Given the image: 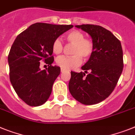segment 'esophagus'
<instances>
[{
  "label": "esophagus",
  "mask_w": 135,
  "mask_h": 135,
  "mask_svg": "<svg viewBox=\"0 0 135 135\" xmlns=\"http://www.w3.org/2000/svg\"><path fill=\"white\" fill-rule=\"evenodd\" d=\"M66 71H67V70H65V69H63V68L61 69V72L62 73H63V72H66Z\"/></svg>",
  "instance_id": "1"
}]
</instances>
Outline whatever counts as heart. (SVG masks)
Listing matches in <instances>:
<instances>
[{
  "instance_id": "1",
  "label": "heart",
  "mask_w": 135,
  "mask_h": 135,
  "mask_svg": "<svg viewBox=\"0 0 135 135\" xmlns=\"http://www.w3.org/2000/svg\"><path fill=\"white\" fill-rule=\"evenodd\" d=\"M68 42L74 44L71 56H59L56 59V65L65 70H70L78 67L84 59L89 58L94 52V44L88 39H85V35L82 32L74 30L65 35ZM52 52L55 55H59L63 50V44L59 39H56L52 46Z\"/></svg>"
}]
</instances>
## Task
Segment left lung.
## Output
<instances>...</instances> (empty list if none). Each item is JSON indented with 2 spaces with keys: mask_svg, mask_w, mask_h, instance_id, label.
Listing matches in <instances>:
<instances>
[{
  "mask_svg": "<svg viewBox=\"0 0 135 135\" xmlns=\"http://www.w3.org/2000/svg\"><path fill=\"white\" fill-rule=\"evenodd\" d=\"M75 26L90 35L94 50L87 63L82 66L85 72H71L69 90L77 101L91 105L105 100L115 87L124 67L122 48L119 40L102 26ZM87 71L90 73L85 76Z\"/></svg>",
  "mask_w": 135,
  "mask_h": 135,
  "instance_id": "obj_1",
  "label": "left lung"
}]
</instances>
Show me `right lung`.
<instances>
[{"label":"right lung","instance_id":"right-lung-1","mask_svg":"<svg viewBox=\"0 0 135 135\" xmlns=\"http://www.w3.org/2000/svg\"><path fill=\"white\" fill-rule=\"evenodd\" d=\"M73 26L37 22L16 38L8 56L10 81L16 94L28 105H42L50 97L61 72L59 67L52 65V43ZM42 59L49 64L46 70L40 69Z\"/></svg>","mask_w":135,"mask_h":135}]
</instances>
